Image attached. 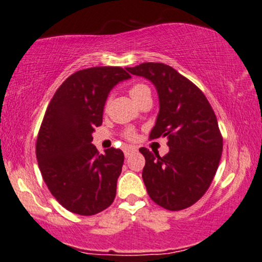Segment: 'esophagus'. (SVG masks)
<instances>
[{
    "instance_id": "obj_1",
    "label": "esophagus",
    "mask_w": 262,
    "mask_h": 262,
    "mask_svg": "<svg viewBox=\"0 0 262 262\" xmlns=\"http://www.w3.org/2000/svg\"><path fill=\"white\" fill-rule=\"evenodd\" d=\"M134 152H137V148H135V146L128 145V146H125V148H124V155L127 156V158L129 155L134 154Z\"/></svg>"
}]
</instances>
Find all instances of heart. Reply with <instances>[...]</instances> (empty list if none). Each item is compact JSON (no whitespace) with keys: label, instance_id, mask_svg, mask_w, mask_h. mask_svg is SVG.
<instances>
[{"label":"heart","instance_id":"1","mask_svg":"<svg viewBox=\"0 0 262 262\" xmlns=\"http://www.w3.org/2000/svg\"><path fill=\"white\" fill-rule=\"evenodd\" d=\"M129 93H130L132 98H133L135 102H138L141 97H144V96L150 93V89L146 85H143V83H137V85L130 87ZM127 137L129 139H133V138H135V134L133 133V130H128Z\"/></svg>","mask_w":262,"mask_h":262}]
</instances>
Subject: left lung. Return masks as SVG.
<instances>
[{"label":"left lung","mask_w":262,"mask_h":262,"mask_svg":"<svg viewBox=\"0 0 262 262\" xmlns=\"http://www.w3.org/2000/svg\"><path fill=\"white\" fill-rule=\"evenodd\" d=\"M127 70L156 87L160 110L150 139L166 137L169 145L165 156L139 149L148 194L165 209L187 208L206 193L221 161L223 138L214 111L203 92L169 65L143 62Z\"/></svg>","instance_id":"obj_1"}]
</instances>
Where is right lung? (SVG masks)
<instances>
[{
	"label": "right lung",
	"mask_w": 262,
	"mask_h": 262,
	"mask_svg": "<svg viewBox=\"0 0 262 262\" xmlns=\"http://www.w3.org/2000/svg\"><path fill=\"white\" fill-rule=\"evenodd\" d=\"M130 79L118 66H96L69 76L50 101L38 133L35 154L44 182L64 208L93 215L113 203L124 154L91 143L108 93Z\"/></svg>",
	"instance_id": "obj_1"
}]
</instances>
